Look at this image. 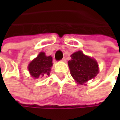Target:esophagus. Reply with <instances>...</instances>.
Returning <instances> with one entry per match:
<instances>
[{"instance_id":"1","label":"esophagus","mask_w":120,"mask_h":120,"mask_svg":"<svg viewBox=\"0 0 120 120\" xmlns=\"http://www.w3.org/2000/svg\"><path fill=\"white\" fill-rule=\"evenodd\" d=\"M62 62H66V58H63L62 59Z\"/></svg>"}]
</instances>
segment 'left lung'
<instances>
[{
	"instance_id": "1",
	"label": "left lung",
	"mask_w": 120,
	"mask_h": 120,
	"mask_svg": "<svg viewBox=\"0 0 120 120\" xmlns=\"http://www.w3.org/2000/svg\"><path fill=\"white\" fill-rule=\"evenodd\" d=\"M68 61L70 74L76 83L85 85L99 73V65L96 60L84 55L81 51L74 53Z\"/></svg>"
}]
</instances>
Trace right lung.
I'll return each mask as SVG.
<instances>
[{
	"instance_id": "add662e5",
	"label": "right lung",
	"mask_w": 120,
	"mask_h": 120,
	"mask_svg": "<svg viewBox=\"0 0 120 120\" xmlns=\"http://www.w3.org/2000/svg\"><path fill=\"white\" fill-rule=\"evenodd\" d=\"M52 61L51 56H46L44 52H40L36 58L32 60L28 66L31 76L38 79L39 76H49L53 65Z\"/></svg>"
}]
</instances>
